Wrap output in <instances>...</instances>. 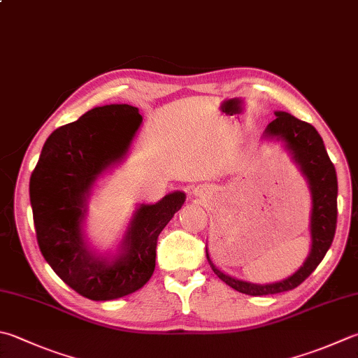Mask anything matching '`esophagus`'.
<instances>
[{
  "label": "esophagus",
  "instance_id": "34e87169",
  "mask_svg": "<svg viewBox=\"0 0 358 358\" xmlns=\"http://www.w3.org/2000/svg\"><path fill=\"white\" fill-rule=\"evenodd\" d=\"M194 192H196V193H199V188H196V190H194Z\"/></svg>",
  "mask_w": 358,
  "mask_h": 358
}]
</instances>
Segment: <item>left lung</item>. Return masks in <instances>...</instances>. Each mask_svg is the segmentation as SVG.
<instances>
[{
	"mask_svg": "<svg viewBox=\"0 0 358 358\" xmlns=\"http://www.w3.org/2000/svg\"><path fill=\"white\" fill-rule=\"evenodd\" d=\"M275 120L266 126L263 132L265 140H275L284 143L285 151L306 178L312 196V215H310V237L312 246L302 266L292 275L271 284H252L237 278H232L213 265L206 248L207 260L213 273L218 278L249 296H266L289 292L301 285L312 274L332 245L336 229V196H338V182H336L335 166L330 162L324 141L312 124L301 121L287 112L275 110Z\"/></svg>",
	"mask_w": 358,
	"mask_h": 358,
	"instance_id": "obj_1",
	"label": "left lung"
}]
</instances>
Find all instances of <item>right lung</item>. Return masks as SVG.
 <instances>
[{"instance_id": "right-lung-1", "label": "right lung", "mask_w": 358, "mask_h": 358, "mask_svg": "<svg viewBox=\"0 0 358 358\" xmlns=\"http://www.w3.org/2000/svg\"><path fill=\"white\" fill-rule=\"evenodd\" d=\"M141 121L129 104L93 107L51 134L31 176L40 251L66 285L92 301L123 298L151 279L159 234L187 198L176 190L154 204L137 206L115 252L101 254L87 240L93 187L126 159Z\"/></svg>"}]
</instances>
